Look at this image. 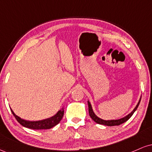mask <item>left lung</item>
<instances>
[{"label":"left lung","instance_id":"obj_1","mask_svg":"<svg viewBox=\"0 0 152 152\" xmlns=\"http://www.w3.org/2000/svg\"><path fill=\"white\" fill-rule=\"evenodd\" d=\"M141 99H142V96H141L140 99H139V102L136 106V107L133 109V111L132 112L129 113L128 115H126V116L124 117L119 118V119H113V120H104L102 118H99V116H97L96 115L95 113L94 112V110L92 109L91 104L89 101H88V113H89V116H91V118L94 120L96 123L99 124H102V125H105V126H118V125L124 123L126 122L127 120H129L131 118V116L133 115V114L136 111V110L137 109L138 106H139V104H140L141 102Z\"/></svg>","mask_w":152,"mask_h":152}]
</instances>
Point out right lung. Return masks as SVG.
I'll list each match as a JSON object with an SVG mask.
<instances>
[{
    "label": "right lung",
    "mask_w": 152,
    "mask_h": 152,
    "mask_svg": "<svg viewBox=\"0 0 152 152\" xmlns=\"http://www.w3.org/2000/svg\"><path fill=\"white\" fill-rule=\"evenodd\" d=\"M11 110V112L13 113V116L16 118L17 121L20 124H21L23 126L26 127L28 129H51L52 127L55 126L57 125L59 122L61 121V118H63L64 114V107H62L60 110H58V112L56 113L54 116H51V117L46 118V119L41 120V121H26L19 117L17 116Z\"/></svg>",
    "instance_id": "right-lung-1"
}]
</instances>
